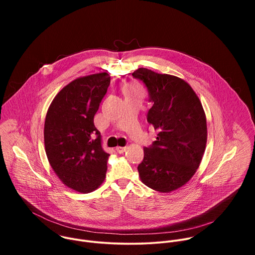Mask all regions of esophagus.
I'll return each instance as SVG.
<instances>
[{"instance_id":"obj_1","label":"esophagus","mask_w":255,"mask_h":255,"mask_svg":"<svg viewBox=\"0 0 255 255\" xmlns=\"http://www.w3.org/2000/svg\"><path fill=\"white\" fill-rule=\"evenodd\" d=\"M116 150H117V152L118 153H124L125 151H126V147H122V146H118V147H116Z\"/></svg>"}]
</instances>
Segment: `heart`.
<instances>
[{
	"mask_svg": "<svg viewBox=\"0 0 255 255\" xmlns=\"http://www.w3.org/2000/svg\"><path fill=\"white\" fill-rule=\"evenodd\" d=\"M126 95H136V94H140V89L134 85H128L125 87L124 89Z\"/></svg>",
	"mask_w": 255,
	"mask_h": 255,
	"instance_id": "heart-1",
	"label": "heart"
}]
</instances>
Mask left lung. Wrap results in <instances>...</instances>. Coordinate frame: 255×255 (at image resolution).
I'll use <instances>...</instances> for the list:
<instances>
[{
	"mask_svg": "<svg viewBox=\"0 0 255 255\" xmlns=\"http://www.w3.org/2000/svg\"><path fill=\"white\" fill-rule=\"evenodd\" d=\"M132 77L147 90V121L158 132L150 146L144 147L139 175L145 186L169 193L188 183L201 163L207 142L203 106L179 78L143 67Z\"/></svg>",
	"mask_w": 255,
	"mask_h": 255,
	"instance_id": "8db88e82",
	"label": "left lung"
}]
</instances>
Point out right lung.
I'll return each instance as SVG.
<instances>
[{
	"instance_id": "obj_1",
	"label": "right lung",
	"mask_w": 255,
	"mask_h": 255,
	"mask_svg": "<svg viewBox=\"0 0 255 255\" xmlns=\"http://www.w3.org/2000/svg\"><path fill=\"white\" fill-rule=\"evenodd\" d=\"M110 83L107 72L72 81L56 95L46 114L48 161L65 186L81 193L93 192L106 176L110 154L101 146L94 117Z\"/></svg>"
}]
</instances>
